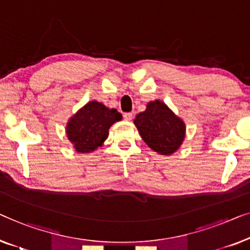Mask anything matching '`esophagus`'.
<instances>
[{
  "label": "esophagus",
  "instance_id": "34e87169",
  "mask_svg": "<svg viewBox=\"0 0 250 250\" xmlns=\"http://www.w3.org/2000/svg\"><path fill=\"white\" fill-rule=\"evenodd\" d=\"M132 113H125L124 114V118H125V121H131L132 120Z\"/></svg>",
  "mask_w": 250,
  "mask_h": 250
}]
</instances>
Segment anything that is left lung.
<instances>
[{"instance_id":"1","label":"left lung","mask_w":250,"mask_h":250,"mask_svg":"<svg viewBox=\"0 0 250 250\" xmlns=\"http://www.w3.org/2000/svg\"><path fill=\"white\" fill-rule=\"evenodd\" d=\"M133 124L149 148L161 155H172L186 137V124L167 104L150 101L146 110L136 115Z\"/></svg>"}]
</instances>
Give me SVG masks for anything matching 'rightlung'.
Returning a JSON list of instances; mask_svg holds the SVG:
<instances>
[{
  "mask_svg": "<svg viewBox=\"0 0 250 250\" xmlns=\"http://www.w3.org/2000/svg\"><path fill=\"white\" fill-rule=\"evenodd\" d=\"M122 120V114L103 103L90 101L80 107L65 125V133L76 152L87 154L103 146L108 137V129Z\"/></svg>",
  "mask_w": 250,
  "mask_h": 250,
  "instance_id": "1",
  "label": "right lung"
}]
</instances>
